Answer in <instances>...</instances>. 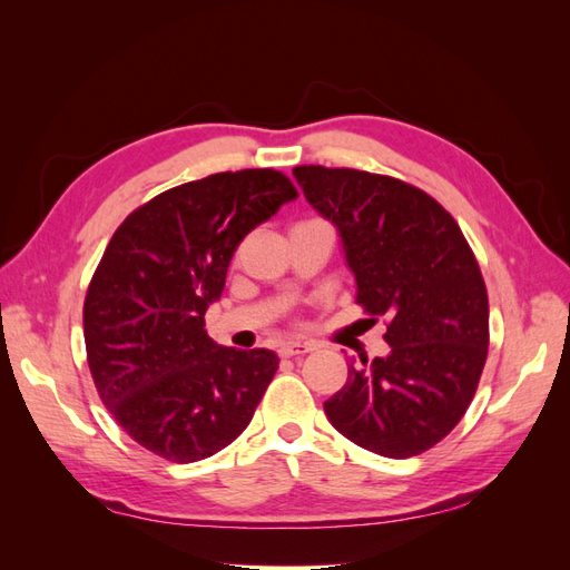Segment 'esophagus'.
Instances as JSON below:
<instances>
[{
    "label": "esophagus",
    "instance_id": "34e87169",
    "mask_svg": "<svg viewBox=\"0 0 570 570\" xmlns=\"http://www.w3.org/2000/svg\"><path fill=\"white\" fill-rule=\"evenodd\" d=\"M314 350V344L308 342H285L281 347V356L289 358V356H302V354H308Z\"/></svg>",
    "mask_w": 570,
    "mask_h": 570
}]
</instances>
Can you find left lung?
<instances>
[{
	"label": "left lung",
	"mask_w": 570,
	"mask_h": 570,
	"mask_svg": "<svg viewBox=\"0 0 570 570\" xmlns=\"http://www.w3.org/2000/svg\"><path fill=\"white\" fill-rule=\"evenodd\" d=\"M292 176L337 228L356 304L387 318L390 352L350 361L325 416L373 454L416 456L452 433L485 366L490 308L475 256L419 187L352 168L297 166Z\"/></svg>",
	"instance_id": "1"
}]
</instances>
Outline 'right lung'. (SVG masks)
I'll return each mask as SVG.
<instances>
[{
	"mask_svg": "<svg viewBox=\"0 0 570 570\" xmlns=\"http://www.w3.org/2000/svg\"><path fill=\"white\" fill-rule=\"evenodd\" d=\"M297 189L271 168L166 189L114 233L82 306L101 402L145 450L176 463L220 452L278 371L271 350L216 344L204 327L230 258Z\"/></svg>",
	"mask_w": 570,
	"mask_h": 570,
	"instance_id": "1",
	"label": "right lung"
}]
</instances>
